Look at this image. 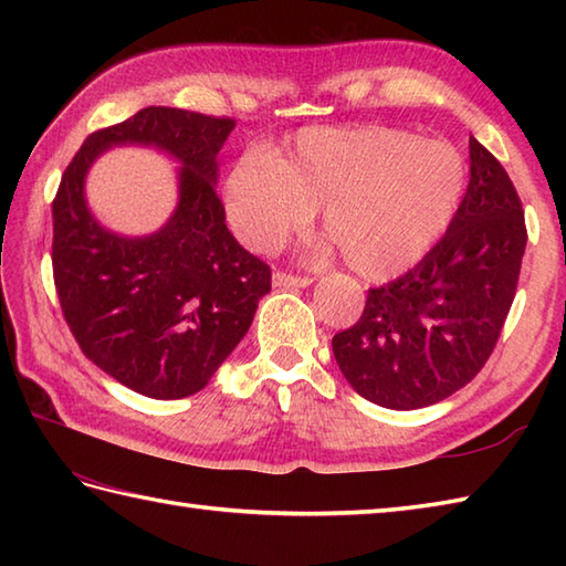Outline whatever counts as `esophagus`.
<instances>
[{"label":"esophagus","instance_id":"obj_1","mask_svg":"<svg viewBox=\"0 0 566 566\" xmlns=\"http://www.w3.org/2000/svg\"><path fill=\"white\" fill-rule=\"evenodd\" d=\"M272 284L280 286V290H302V286L311 284V276H298V274L276 270L272 274Z\"/></svg>","mask_w":566,"mask_h":566}]
</instances>
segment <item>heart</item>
I'll return each mask as SVG.
<instances>
[{"mask_svg":"<svg viewBox=\"0 0 566 566\" xmlns=\"http://www.w3.org/2000/svg\"><path fill=\"white\" fill-rule=\"evenodd\" d=\"M464 195L460 150L394 126L308 128L290 155L238 163L223 191L233 231L252 250L282 245L323 207V233L365 280L423 260Z\"/></svg>","mask_w":566,"mask_h":566,"instance_id":"b5f03b06","label":"heart"}]
</instances>
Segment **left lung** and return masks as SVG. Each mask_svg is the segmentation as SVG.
<instances>
[{
    "mask_svg": "<svg viewBox=\"0 0 566 566\" xmlns=\"http://www.w3.org/2000/svg\"><path fill=\"white\" fill-rule=\"evenodd\" d=\"M525 216L509 172L469 138V185L448 233L399 280L367 292L363 316L333 335L363 399L413 411L448 399L494 353L518 286Z\"/></svg>",
    "mask_w": 566,
    "mask_h": 566,
    "instance_id": "1",
    "label": "left lung"
}]
</instances>
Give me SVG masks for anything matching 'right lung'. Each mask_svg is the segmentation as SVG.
Segmentation results:
<instances>
[{"mask_svg":"<svg viewBox=\"0 0 566 566\" xmlns=\"http://www.w3.org/2000/svg\"><path fill=\"white\" fill-rule=\"evenodd\" d=\"M233 126L226 116L148 106L87 136L53 199V280L67 326L87 359L150 399L207 387L272 286L270 264L228 231L216 195V155ZM126 142L184 163L176 213L143 239L106 232L83 201L91 163Z\"/></svg>","mask_w":566,"mask_h":566,"instance_id":"obj_1","label":"right lung"}]
</instances>
